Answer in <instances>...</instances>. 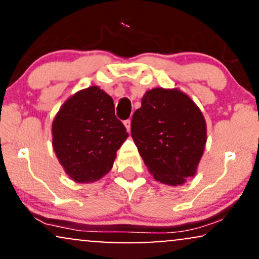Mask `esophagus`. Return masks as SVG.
Returning <instances> with one entry per match:
<instances>
[{"instance_id": "obj_1", "label": "esophagus", "mask_w": 259, "mask_h": 259, "mask_svg": "<svg viewBox=\"0 0 259 259\" xmlns=\"http://www.w3.org/2000/svg\"><path fill=\"white\" fill-rule=\"evenodd\" d=\"M130 123H132V121H130L129 119H127V120H125V121H124V125H125V127H126V130H127V132H129V133H130Z\"/></svg>"}]
</instances>
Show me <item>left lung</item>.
<instances>
[{
    "label": "left lung",
    "instance_id": "8db88e82",
    "mask_svg": "<svg viewBox=\"0 0 259 259\" xmlns=\"http://www.w3.org/2000/svg\"><path fill=\"white\" fill-rule=\"evenodd\" d=\"M132 136L153 178L178 186L195 177L207 142L197 105L179 89L146 91L132 120Z\"/></svg>",
    "mask_w": 259,
    "mask_h": 259
}]
</instances>
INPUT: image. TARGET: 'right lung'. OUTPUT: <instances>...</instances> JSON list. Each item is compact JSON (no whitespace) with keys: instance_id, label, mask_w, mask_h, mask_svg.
Here are the masks:
<instances>
[{"instance_id":"add662e5","label":"right lung","mask_w":259,"mask_h":259,"mask_svg":"<svg viewBox=\"0 0 259 259\" xmlns=\"http://www.w3.org/2000/svg\"><path fill=\"white\" fill-rule=\"evenodd\" d=\"M127 136L113 99L99 86L75 92L52 121L53 151L68 177L80 184L105 177Z\"/></svg>"}]
</instances>
